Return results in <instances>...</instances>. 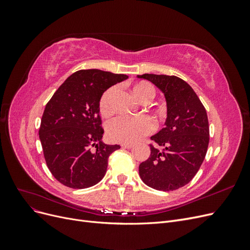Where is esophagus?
<instances>
[{
    "mask_svg": "<svg viewBox=\"0 0 250 250\" xmlns=\"http://www.w3.org/2000/svg\"><path fill=\"white\" fill-rule=\"evenodd\" d=\"M121 147L124 148V149H130L133 147V144H129V143H123L121 144Z\"/></svg>",
    "mask_w": 250,
    "mask_h": 250,
    "instance_id": "1",
    "label": "esophagus"
}]
</instances>
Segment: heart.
Instances as JSON below:
<instances>
[{"instance_id": "heart-1", "label": "heart", "mask_w": 250, "mask_h": 250, "mask_svg": "<svg viewBox=\"0 0 250 250\" xmlns=\"http://www.w3.org/2000/svg\"><path fill=\"white\" fill-rule=\"evenodd\" d=\"M116 87L112 86L105 92L99 103V110L103 117H108L112 112V98L116 93ZM135 97L141 101L152 99L154 97V87L148 82H140L133 87ZM155 128L154 122L148 116L129 117L120 116L107 123L106 133L112 142L135 143L146 135L152 133Z\"/></svg>"}]
</instances>
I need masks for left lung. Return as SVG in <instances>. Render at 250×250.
<instances>
[{
  "label": "left lung",
  "instance_id": "left-lung-1",
  "mask_svg": "<svg viewBox=\"0 0 250 250\" xmlns=\"http://www.w3.org/2000/svg\"><path fill=\"white\" fill-rule=\"evenodd\" d=\"M167 101V120L163 129L151 137V153L139 167L144 184L170 192L190 183L206 157L209 142L207 110L188 83L176 76L144 74ZM162 147V150L159 147Z\"/></svg>",
  "mask_w": 250,
  "mask_h": 250
}]
</instances>
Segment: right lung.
Returning a JSON list of instances; mask_svg holds the SVG:
<instances>
[{
    "instance_id": "add662e5",
    "label": "right lung",
    "mask_w": 250,
    "mask_h": 250,
    "mask_svg": "<svg viewBox=\"0 0 250 250\" xmlns=\"http://www.w3.org/2000/svg\"><path fill=\"white\" fill-rule=\"evenodd\" d=\"M124 74L80 70L52 96L42 113L40 139L47 166L60 184L72 188L97 185L119 145H106L99 115L103 93L127 79Z\"/></svg>"
}]
</instances>
